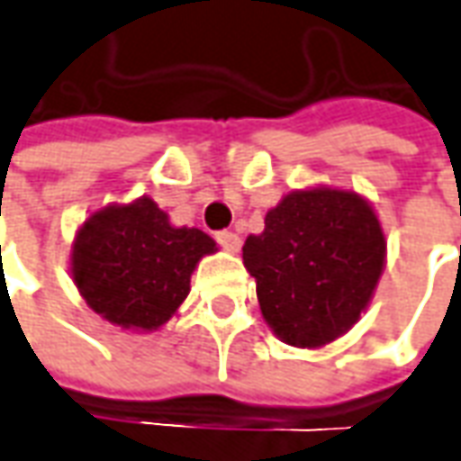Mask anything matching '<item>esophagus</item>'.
Wrapping results in <instances>:
<instances>
[{
  "mask_svg": "<svg viewBox=\"0 0 461 461\" xmlns=\"http://www.w3.org/2000/svg\"><path fill=\"white\" fill-rule=\"evenodd\" d=\"M217 242L227 249V252H240V247H242V240L234 234V231H219L217 234Z\"/></svg>",
  "mask_w": 461,
  "mask_h": 461,
  "instance_id": "esophagus-1",
  "label": "esophagus"
}]
</instances>
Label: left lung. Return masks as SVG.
<instances>
[{"mask_svg":"<svg viewBox=\"0 0 461 461\" xmlns=\"http://www.w3.org/2000/svg\"><path fill=\"white\" fill-rule=\"evenodd\" d=\"M242 259L272 333L295 348H322L368 308L386 267V237L361 194L310 186L267 212Z\"/></svg>","mask_w":461,"mask_h":461,"instance_id":"left-lung-1","label":"left lung"}]
</instances>
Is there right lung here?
Listing matches in <instances>:
<instances>
[{"label":"right lung","mask_w":461,"mask_h":461,"mask_svg":"<svg viewBox=\"0 0 461 461\" xmlns=\"http://www.w3.org/2000/svg\"><path fill=\"white\" fill-rule=\"evenodd\" d=\"M217 242L174 227L151 196L108 204L80 224L70 275L87 308L123 330L151 333L171 321L191 290V272Z\"/></svg>","instance_id":"1"}]
</instances>
